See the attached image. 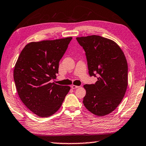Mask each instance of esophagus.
Segmentation results:
<instances>
[{"label": "esophagus", "instance_id": "obj_1", "mask_svg": "<svg viewBox=\"0 0 146 146\" xmlns=\"http://www.w3.org/2000/svg\"><path fill=\"white\" fill-rule=\"evenodd\" d=\"M79 86H76V85H72V86H71V88H72V89H76V88H78Z\"/></svg>", "mask_w": 146, "mask_h": 146}]
</instances>
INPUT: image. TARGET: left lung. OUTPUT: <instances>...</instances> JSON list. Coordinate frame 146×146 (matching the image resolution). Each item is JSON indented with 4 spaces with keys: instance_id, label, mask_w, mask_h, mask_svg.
I'll return each instance as SVG.
<instances>
[{
    "instance_id": "obj_1",
    "label": "left lung",
    "mask_w": 146,
    "mask_h": 146,
    "mask_svg": "<svg viewBox=\"0 0 146 146\" xmlns=\"http://www.w3.org/2000/svg\"><path fill=\"white\" fill-rule=\"evenodd\" d=\"M85 51L88 72L96 77L95 84H85V107L93 114L104 116L114 111L125 95L128 64L124 53L113 40L99 35L77 37Z\"/></svg>"
}]
</instances>
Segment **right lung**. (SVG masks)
<instances>
[{"label": "right lung", "instance_id": "1", "mask_svg": "<svg viewBox=\"0 0 146 146\" xmlns=\"http://www.w3.org/2000/svg\"><path fill=\"white\" fill-rule=\"evenodd\" d=\"M72 37L32 42L21 51L14 69L21 100L38 116L46 117L58 110L70 89L51 79L58 73L59 62Z\"/></svg>", "mask_w": 146, "mask_h": 146}]
</instances>
